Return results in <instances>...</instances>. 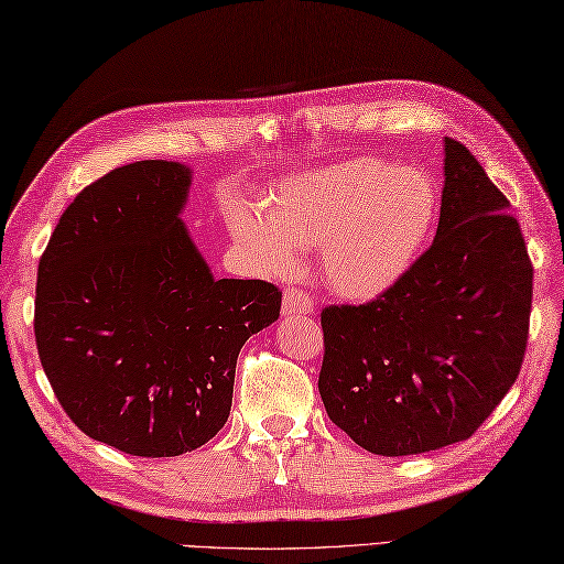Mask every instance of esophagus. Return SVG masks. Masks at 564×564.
<instances>
[{
  "label": "esophagus",
  "instance_id": "obj_1",
  "mask_svg": "<svg viewBox=\"0 0 564 564\" xmlns=\"http://www.w3.org/2000/svg\"><path fill=\"white\" fill-rule=\"evenodd\" d=\"M315 310V301L297 289L283 291V315H310Z\"/></svg>",
  "mask_w": 564,
  "mask_h": 564
}]
</instances>
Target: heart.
<instances>
[{"label": "heart", "instance_id": "b5f03b06", "mask_svg": "<svg viewBox=\"0 0 564 564\" xmlns=\"http://www.w3.org/2000/svg\"><path fill=\"white\" fill-rule=\"evenodd\" d=\"M438 191L419 170L351 158L293 174L263 198L235 203L230 232L269 273H291L303 247L322 245V273L346 301H376L414 269L434 237Z\"/></svg>", "mask_w": 564, "mask_h": 564}]
</instances>
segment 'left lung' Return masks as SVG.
Returning <instances> with one entry per match:
<instances>
[{"instance_id": "left-lung-1", "label": "left lung", "mask_w": 564, "mask_h": 564, "mask_svg": "<svg viewBox=\"0 0 564 564\" xmlns=\"http://www.w3.org/2000/svg\"><path fill=\"white\" fill-rule=\"evenodd\" d=\"M443 172L436 237L404 281L322 310L325 410L390 458L470 438L517 382L529 339L533 267L507 196L453 138Z\"/></svg>"}]
</instances>
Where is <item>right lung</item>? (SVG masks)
<instances>
[{"mask_svg": "<svg viewBox=\"0 0 564 564\" xmlns=\"http://www.w3.org/2000/svg\"><path fill=\"white\" fill-rule=\"evenodd\" d=\"M191 170L133 162L69 203L35 285V344L84 434L142 458L196 451L225 426L235 366L281 313L267 281L213 279L182 220Z\"/></svg>", "mask_w": 564, "mask_h": 564, "instance_id": "right-lung-1", "label": "right lung"}]
</instances>
